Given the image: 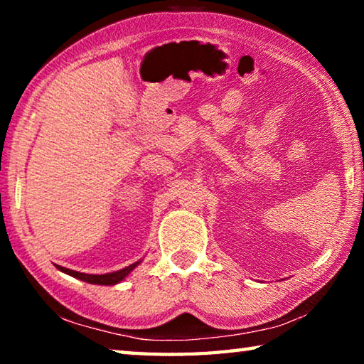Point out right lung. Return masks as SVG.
<instances>
[{"label":"right lung","instance_id":"obj_1","mask_svg":"<svg viewBox=\"0 0 364 364\" xmlns=\"http://www.w3.org/2000/svg\"><path fill=\"white\" fill-rule=\"evenodd\" d=\"M139 262L130 264V267L123 268V269H119V271H114V273H107V274H85V273H78V271H73V269H69V268H64V267H58V269L64 271V273L73 276V278L77 279H82L85 282H90V284H101V286H114L117 284V282H120L125 276H128V273L136 267Z\"/></svg>","mask_w":364,"mask_h":364}]
</instances>
